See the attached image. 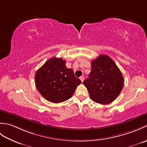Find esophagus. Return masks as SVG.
I'll list each match as a JSON object with an SVG mask.
<instances>
[{"mask_svg": "<svg viewBox=\"0 0 147 147\" xmlns=\"http://www.w3.org/2000/svg\"><path fill=\"white\" fill-rule=\"evenodd\" d=\"M80 80H81V82H83V81H84V77H83V76H81V77L80 78Z\"/></svg>", "mask_w": 147, "mask_h": 147, "instance_id": "1", "label": "esophagus"}]
</instances>
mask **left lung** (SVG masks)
<instances>
[{
    "label": "left lung",
    "instance_id": "left-lung-1",
    "mask_svg": "<svg viewBox=\"0 0 147 147\" xmlns=\"http://www.w3.org/2000/svg\"><path fill=\"white\" fill-rule=\"evenodd\" d=\"M91 72L83 82L93 101L109 104L117 98L123 87L124 78L114 61L100 55L91 63Z\"/></svg>",
    "mask_w": 147,
    "mask_h": 147
}]
</instances>
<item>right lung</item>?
I'll use <instances>...</instances> for the list:
<instances>
[{"label":"right lung","mask_w":147,"mask_h":147,"mask_svg":"<svg viewBox=\"0 0 147 147\" xmlns=\"http://www.w3.org/2000/svg\"><path fill=\"white\" fill-rule=\"evenodd\" d=\"M35 85L39 93L48 101L60 103L70 98L82 83L72 69L65 66L62 58L52 57L37 70Z\"/></svg>","instance_id":"right-lung-1"}]
</instances>
